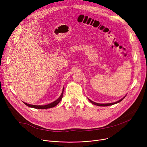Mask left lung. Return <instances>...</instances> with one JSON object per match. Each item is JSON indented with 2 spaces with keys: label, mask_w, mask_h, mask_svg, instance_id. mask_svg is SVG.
Instances as JSON below:
<instances>
[{
  "label": "left lung",
  "mask_w": 147,
  "mask_h": 147,
  "mask_svg": "<svg viewBox=\"0 0 147 147\" xmlns=\"http://www.w3.org/2000/svg\"><path fill=\"white\" fill-rule=\"evenodd\" d=\"M126 95H125L124 97H123V98H121V99H120L119 101H116V102H113V103H107V104H99V103H96V102H94V101H91V100H90V99H89V98H88V99H89V101L92 104H94V105H97V106H101V107H106V106L112 105H114V104H117V103H119V102H121V101H122V100L126 97Z\"/></svg>",
  "instance_id": "1"
}]
</instances>
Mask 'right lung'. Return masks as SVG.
<instances>
[{
    "label": "right lung",
    "instance_id": "add662e5",
    "mask_svg": "<svg viewBox=\"0 0 147 147\" xmlns=\"http://www.w3.org/2000/svg\"><path fill=\"white\" fill-rule=\"evenodd\" d=\"M63 92H64V88L63 89V92L60 95V96L57 99L55 100V101H53L49 104L47 105H32V104H29L27 103H26L24 102H23L24 104H26L27 106L31 107V108H34V109H51V108L55 107L60 101L63 98Z\"/></svg>",
    "mask_w": 147,
    "mask_h": 147
}]
</instances>
